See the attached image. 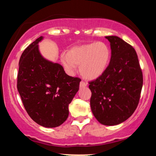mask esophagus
Segmentation results:
<instances>
[{"label": "esophagus", "mask_w": 156, "mask_h": 156, "mask_svg": "<svg viewBox=\"0 0 156 156\" xmlns=\"http://www.w3.org/2000/svg\"><path fill=\"white\" fill-rule=\"evenodd\" d=\"M87 83H84V81H81L80 82V87H87Z\"/></svg>", "instance_id": "34e87169"}]
</instances>
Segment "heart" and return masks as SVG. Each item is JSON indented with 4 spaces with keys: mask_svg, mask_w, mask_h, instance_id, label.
Listing matches in <instances>:
<instances>
[{
    "mask_svg": "<svg viewBox=\"0 0 156 156\" xmlns=\"http://www.w3.org/2000/svg\"><path fill=\"white\" fill-rule=\"evenodd\" d=\"M111 58V51L107 44L102 42L73 47L65 54L61 60L69 73L74 72L76 65L83 77L87 80H95L103 74Z\"/></svg>",
    "mask_w": 156,
    "mask_h": 156,
    "instance_id": "1",
    "label": "heart"
}]
</instances>
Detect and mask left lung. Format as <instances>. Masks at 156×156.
Masks as SVG:
<instances>
[{
  "instance_id": "1",
  "label": "left lung",
  "mask_w": 156,
  "mask_h": 156,
  "mask_svg": "<svg viewBox=\"0 0 156 156\" xmlns=\"http://www.w3.org/2000/svg\"><path fill=\"white\" fill-rule=\"evenodd\" d=\"M112 56L103 74L89 82L91 109L100 123L117 125L127 120L138 107L143 77L135 49L118 36L105 37Z\"/></svg>"
}]
</instances>
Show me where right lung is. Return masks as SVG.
Here are the masks:
<instances>
[{"mask_svg": "<svg viewBox=\"0 0 156 156\" xmlns=\"http://www.w3.org/2000/svg\"><path fill=\"white\" fill-rule=\"evenodd\" d=\"M39 37L21 55L17 89L31 119L44 127L61 125L81 80L68 76L62 66L47 60L39 51Z\"/></svg>", "mask_w": 156, "mask_h": 156, "instance_id": "1", "label": "right lung"}]
</instances>
